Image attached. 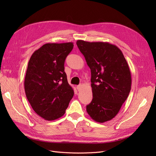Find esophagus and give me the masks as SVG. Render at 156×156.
Returning <instances> with one entry per match:
<instances>
[{"mask_svg": "<svg viewBox=\"0 0 156 156\" xmlns=\"http://www.w3.org/2000/svg\"><path fill=\"white\" fill-rule=\"evenodd\" d=\"M82 87H83L82 84H79V85L77 87V90H78V91H80V90H81V88H82Z\"/></svg>", "mask_w": 156, "mask_h": 156, "instance_id": "34e87169", "label": "esophagus"}]
</instances>
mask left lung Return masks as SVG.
<instances>
[{
  "label": "left lung",
  "mask_w": 156,
  "mask_h": 156,
  "mask_svg": "<svg viewBox=\"0 0 156 156\" xmlns=\"http://www.w3.org/2000/svg\"><path fill=\"white\" fill-rule=\"evenodd\" d=\"M77 45L91 71L93 98L87 111L103 123L119 113L131 90L129 66L121 50L108 42L77 40Z\"/></svg>",
  "instance_id": "1"
}]
</instances>
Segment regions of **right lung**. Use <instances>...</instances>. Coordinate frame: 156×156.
<instances>
[{"label":"right lung","instance_id":"1","mask_svg":"<svg viewBox=\"0 0 156 156\" xmlns=\"http://www.w3.org/2000/svg\"><path fill=\"white\" fill-rule=\"evenodd\" d=\"M72 42L49 43L32 55L25 78V91L33 110L46 120L62 116L74 92L64 72Z\"/></svg>","mask_w":156,"mask_h":156}]
</instances>
